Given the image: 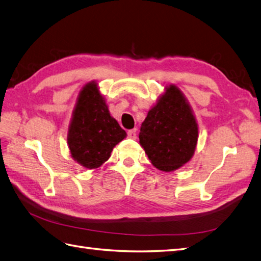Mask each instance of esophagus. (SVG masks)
<instances>
[{
    "mask_svg": "<svg viewBox=\"0 0 261 261\" xmlns=\"http://www.w3.org/2000/svg\"><path fill=\"white\" fill-rule=\"evenodd\" d=\"M128 137L130 139H137V129H132L128 131Z\"/></svg>",
    "mask_w": 261,
    "mask_h": 261,
    "instance_id": "obj_1",
    "label": "esophagus"
}]
</instances>
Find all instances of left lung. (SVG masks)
<instances>
[{"label":"left lung","instance_id":"left-lung-1","mask_svg":"<svg viewBox=\"0 0 261 261\" xmlns=\"http://www.w3.org/2000/svg\"><path fill=\"white\" fill-rule=\"evenodd\" d=\"M139 139L151 163L161 171H173L192 158L198 124L184 93L173 84L148 112Z\"/></svg>","mask_w":261,"mask_h":261}]
</instances>
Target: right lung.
I'll return each mask as SVG.
<instances>
[{"label": "right lung", "mask_w": 261, "mask_h": 261, "mask_svg": "<svg viewBox=\"0 0 261 261\" xmlns=\"http://www.w3.org/2000/svg\"><path fill=\"white\" fill-rule=\"evenodd\" d=\"M125 136L118 121L110 116L98 84L87 83L77 96L69 126L68 145L72 158L84 168H99Z\"/></svg>", "instance_id": "right-lung-1"}]
</instances>
